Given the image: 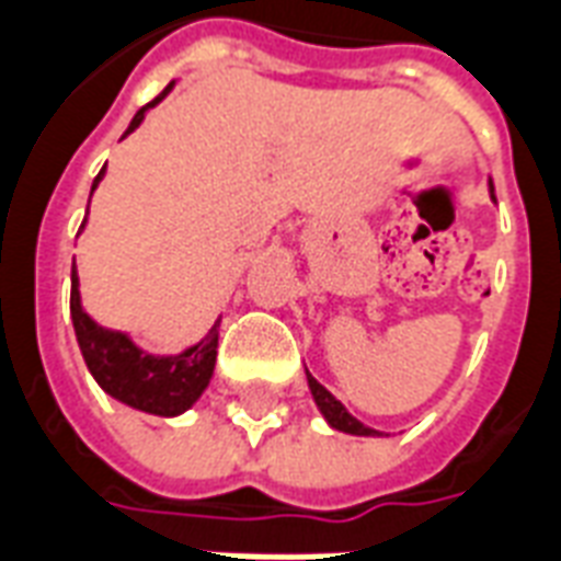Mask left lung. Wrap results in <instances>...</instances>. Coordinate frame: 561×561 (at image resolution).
<instances>
[{"instance_id": "8db88e82", "label": "left lung", "mask_w": 561, "mask_h": 561, "mask_svg": "<svg viewBox=\"0 0 561 561\" xmlns=\"http://www.w3.org/2000/svg\"><path fill=\"white\" fill-rule=\"evenodd\" d=\"M493 190V186H491ZM309 389H312L314 396V404L321 408V413L327 416V422L333 425L335 431H344V434H359V437H375L377 431L375 428H365L359 419H354L347 410H344L342 401H335L333 392H327L312 375H309Z\"/></svg>"}]
</instances>
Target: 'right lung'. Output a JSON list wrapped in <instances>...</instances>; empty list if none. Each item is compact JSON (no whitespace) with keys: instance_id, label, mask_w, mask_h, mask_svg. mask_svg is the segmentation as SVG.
Listing matches in <instances>:
<instances>
[{"instance_id":"1","label":"right lung","mask_w":561,"mask_h":561,"mask_svg":"<svg viewBox=\"0 0 561 561\" xmlns=\"http://www.w3.org/2000/svg\"><path fill=\"white\" fill-rule=\"evenodd\" d=\"M169 91H172V82L151 103H145L142 110L133 115L127 133L136 130L142 124L145 110H151L153 103L163 101ZM101 178L103 172L94 178V186H98ZM70 318H73V333H77V342H80L82 359L89 365L94 380L101 383L103 392H110L112 398H118L130 408L153 413V416H178L186 408H193L196 398L210 383L214 365H217L219 323H214V330L205 335V342H198L196 347H190L184 354L148 356L127 335L103 330L82 312L77 267H70Z\"/></svg>"}]
</instances>
